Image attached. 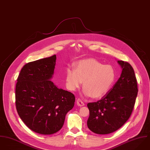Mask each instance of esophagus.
<instances>
[{
  "instance_id": "1",
  "label": "esophagus",
  "mask_w": 150,
  "mask_h": 150,
  "mask_svg": "<svg viewBox=\"0 0 150 150\" xmlns=\"http://www.w3.org/2000/svg\"><path fill=\"white\" fill-rule=\"evenodd\" d=\"M77 104L79 105V106H80V107H82V106H84L85 105V103L83 102V101L81 99V98H78V99H77Z\"/></svg>"
}]
</instances>
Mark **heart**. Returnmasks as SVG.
Masks as SVG:
<instances>
[{"instance_id": "1", "label": "heart", "mask_w": 150, "mask_h": 150, "mask_svg": "<svg viewBox=\"0 0 150 150\" xmlns=\"http://www.w3.org/2000/svg\"><path fill=\"white\" fill-rule=\"evenodd\" d=\"M115 70L111 65H104L95 59H86L75 64V69L68 68L65 72L66 86L75 91L83 82V93L86 96L100 98L105 95L115 80Z\"/></svg>"}]
</instances>
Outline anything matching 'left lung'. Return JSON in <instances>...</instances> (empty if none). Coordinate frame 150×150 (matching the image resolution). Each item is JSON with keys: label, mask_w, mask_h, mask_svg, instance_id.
Here are the masks:
<instances>
[{"label": "left lung", "mask_w": 150, "mask_h": 150, "mask_svg": "<svg viewBox=\"0 0 150 150\" xmlns=\"http://www.w3.org/2000/svg\"><path fill=\"white\" fill-rule=\"evenodd\" d=\"M122 68L119 79L109 91L97 102L89 103L90 130L99 134L111 133L130 118L137 96V82L134 69L127 62L118 61Z\"/></svg>", "instance_id": "left-lung-1"}]
</instances>
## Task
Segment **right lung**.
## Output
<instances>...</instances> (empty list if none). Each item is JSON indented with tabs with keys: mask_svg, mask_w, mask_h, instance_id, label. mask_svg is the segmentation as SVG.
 I'll return each instance as SVG.
<instances>
[{
	"mask_svg": "<svg viewBox=\"0 0 150 150\" xmlns=\"http://www.w3.org/2000/svg\"><path fill=\"white\" fill-rule=\"evenodd\" d=\"M56 55L24 65L16 86V106L18 115L31 130L54 134L62 128L67 113L74 107V94L59 89L49 81Z\"/></svg>",
	"mask_w": 150,
	"mask_h": 150,
	"instance_id": "right-lung-1",
	"label": "right lung"
}]
</instances>
